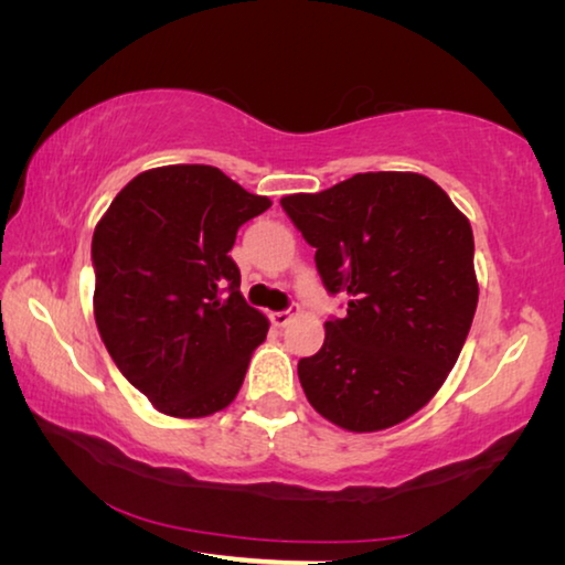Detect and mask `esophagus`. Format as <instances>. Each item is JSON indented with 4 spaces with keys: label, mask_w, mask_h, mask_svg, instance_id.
Returning <instances> with one entry per match:
<instances>
[{
    "label": "esophagus",
    "mask_w": 565,
    "mask_h": 565,
    "mask_svg": "<svg viewBox=\"0 0 565 565\" xmlns=\"http://www.w3.org/2000/svg\"><path fill=\"white\" fill-rule=\"evenodd\" d=\"M296 311H299V309H296V306H291V309H286V311H274L271 313V323H274V327H286V323L294 319Z\"/></svg>",
    "instance_id": "1"
}]
</instances>
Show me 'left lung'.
I'll use <instances>...</instances> for the list:
<instances>
[{"mask_svg": "<svg viewBox=\"0 0 565 565\" xmlns=\"http://www.w3.org/2000/svg\"><path fill=\"white\" fill-rule=\"evenodd\" d=\"M317 248L329 294H347L299 381L323 418L353 434L414 416L451 374L471 329L473 232L446 191L414 171H366L281 199Z\"/></svg>", "mask_w": 565, "mask_h": 565, "instance_id": "8db88e82", "label": "left lung"}]
</instances>
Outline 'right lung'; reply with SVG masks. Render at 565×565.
<instances>
[{
    "mask_svg": "<svg viewBox=\"0 0 565 565\" xmlns=\"http://www.w3.org/2000/svg\"><path fill=\"white\" fill-rule=\"evenodd\" d=\"M269 206L216 167L171 164L134 177L94 228L99 337L161 414L212 416L242 388L269 321L228 252Z\"/></svg>",
    "mask_w": 565,
    "mask_h": 565,
    "instance_id": "add662e5",
    "label": "right lung"
}]
</instances>
